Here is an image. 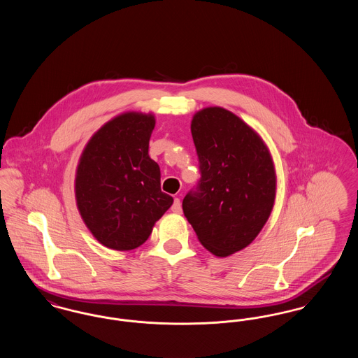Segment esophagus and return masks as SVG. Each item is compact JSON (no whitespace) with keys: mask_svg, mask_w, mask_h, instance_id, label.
<instances>
[{"mask_svg":"<svg viewBox=\"0 0 358 358\" xmlns=\"http://www.w3.org/2000/svg\"><path fill=\"white\" fill-rule=\"evenodd\" d=\"M171 210L174 213H181L182 212V208H181V201L180 199H174V203L171 205Z\"/></svg>","mask_w":358,"mask_h":358,"instance_id":"1","label":"esophagus"}]
</instances>
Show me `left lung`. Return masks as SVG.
Returning <instances> with one entry per match:
<instances>
[{"label": "left lung", "mask_w": 358, "mask_h": 358, "mask_svg": "<svg viewBox=\"0 0 358 358\" xmlns=\"http://www.w3.org/2000/svg\"><path fill=\"white\" fill-rule=\"evenodd\" d=\"M190 131L201 178L182 201L184 215L205 248L227 257L250 245L273 212V157L251 126L222 107L197 111Z\"/></svg>", "instance_id": "1"}]
</instances>
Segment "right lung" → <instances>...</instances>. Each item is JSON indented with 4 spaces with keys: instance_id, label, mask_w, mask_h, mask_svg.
Returning a JSON list of instances; mask_svg holds the SVG:
<instances>
[{
    "instance_id": "right-lung-1",
    "label": "right lung",
    "mask_w": 358,
    "mask_h": 358,
    "mask_svg": "<svg viewBox=\"0 0 358 358\" xmlns=\"http://www.w3.org/2000/svg\"><path fill=\"white\" fill-rule=\"evenodd\" d=\"M154 114L127 111L90 138L75 176L78 210L107 248L130 251L152 235L173 204L161 190V171L149 155Z\"/></svg>"
}]
</instances>
